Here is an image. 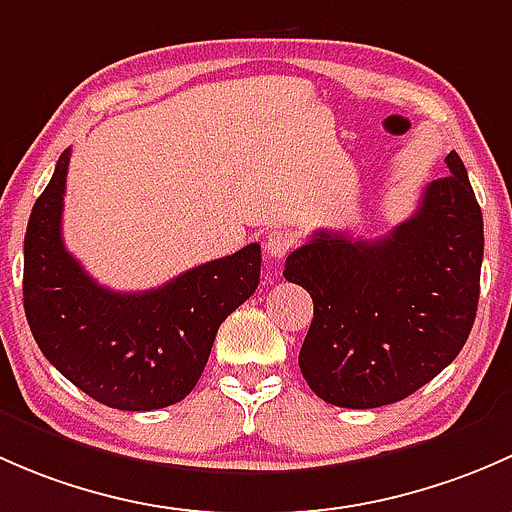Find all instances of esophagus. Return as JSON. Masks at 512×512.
Wrapping results in <instances>:
<instances>
[{
	"mask_svg": "<svg viewBox=\"0 0 512 512\" xmlns=\"http://www.w3.org/2000/svg\"><path fill=\"white\" fill-rule=\"evenodd\" d=\"M295 239L288 229H273L271 234L266 236V254L268 258H286L288 251L293 249Z\"/></svg>",
	"mask_w": 512,
	"mask_h": 512,
	"instance_id": "34e87169",
	"label": "esophagus"
}]
</instances>
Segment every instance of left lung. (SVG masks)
<instances>
[{"mask_svg": "<svg viewBox=\"0 0 512 512\" xmlns=\"http://www.w3.org/2000/svg\"><path fill=\"white\" fill-rule=\"evenodd\" d=\"M407 221L374 241L315 231L286 258V281L313 298L298 365L328 404L399 402L449 367L481 293L483 214L456 150Z\"/></svg>", "mask_w": 512, "mask_h": 512, "instance_id": "8db88e82", "label": "left lung"}]
</instances>
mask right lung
I'll return each mask as SVG.
<instances>
[{
  "label": "right lung",
  "instance_id": "add662e5",
  "mask_svg": "<svg viewBox=\"0 0 512 512\" xmlns=\"http://www.w3.org/2000/svg\"><path fill=\"white\" fill-rule=\"evenodd\" d=\"M71 147L31 209L24 236V310L46 360L96 402L125 412L177 404L202 377L219 325L249 300L261 246L202 263L142 293L98 286L63 246Z\"/></svg>",
  "mask_w": 512,
  "mask_h": 512
}]
</instances>
